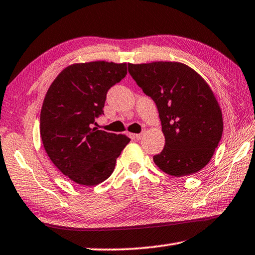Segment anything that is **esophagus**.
Masks as SVG:
<instances>
[{
  "label": "esophagus",
  "instance_id": "1",
  "mask_svg": "<svg viewBox=\"0 0 255 255\" xmlns=\"http://www.w3.org/2000/svg\"><path fill=\"white\" fill-rule=\"evenodd\" d=\"M130 137L132 138V139H137L139 140L141 137H143V133H130Z\"/></svg>",
  "mask_w": 255,
  "mask_h": 255
}]
</instances>
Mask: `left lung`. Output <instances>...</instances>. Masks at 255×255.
Masks as SVG:
<instances>
[{
    "instance_id": "obj_1",
    "label": "left lung",
    "mask_w": 255,
    "mask_h": 255,
    "mask_svg": "<svg viewBox=\"0 0 255 255\" xmlns=\"http://www.w3.org/2000/svg\"><path fill=\"white\" fill-rule=\"evenodd\" d=\"M129 74L156 103L165 145L153 157L173 176L195 174L209 163L223 135V115L200 74L179 62L128 64Z\"/></svg>"
}]
</instances>
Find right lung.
Instances as JSON below:
<instances>
[{
  "mask_svg": "<svg viewBox=\"0 0 255 255\" xmlns=\"http://www.w3.org/2000/svg\"><path fill=\"white\" fill-rule=\"evenodd\" d=\"M127 74L126 63H75L59 73L40 112V136L54 165L75 183L94 187L115 170L130 141L126 135L99 130L107 92Z\"/></svg>",
  "mask_w": 255,
  "mask_h": 255,
  "instance_id": "1",
  "label": "right lung"
}]
</instances>
